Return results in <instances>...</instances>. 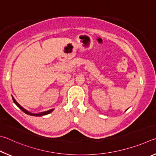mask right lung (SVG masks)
<instances>
[{
	"mask_svg": "<svg viewBox=\"0 0 156 156\" xmlns=\"http://www.w3.org/2000/svg\"><path fill=\"white\" fill-rule=\"evenodd\" d=\"M12 99H13V102H14V103L15 104L18 106V107L20 109V110L23 112H24L25 114H28V115H30V116H44V115H47V114H50V113H51L52 112H53V110H54V109H51V110H48V111H45V112H40V113H37V114H35V113H32V112H29V111H28V110H27L26 109H24V108H23L22 107V106L19 104V103L16 101V99H14V98H13V97H12Z\"/></svg>",
	"mask_w": 156,
	"mask_h": 156,
	"instance_id": "right-lung-1",
	"label": "right lung"
}]
</instances>
